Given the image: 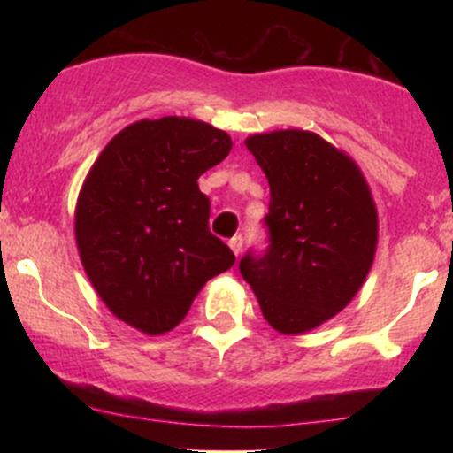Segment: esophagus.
Listing matches in <instances>:
<instances>
[{"label": "esophagus", "instance_id": "obj_1", "mask_svg": "<svg viewBox=\"0 0 453 453\" xmlns=\"http://www.w3.org/2000/svg\"><path fill=\"white\" fill-rule=\"evenodd\" d=\"M227 244H230L232 251L236 253V256H238V253L242 251V236H241V234H236V236H232V238H230V242H227Z\"/></svg>", "mask_w": 453, "mask_h": 453}]
</instances>
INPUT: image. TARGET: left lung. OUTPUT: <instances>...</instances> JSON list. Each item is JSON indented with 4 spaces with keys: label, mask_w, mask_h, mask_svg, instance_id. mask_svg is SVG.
Here are the masks:
<instances>
[{
    "label": "left lung",
    "mask_w": 453,
    "mask_h": 453,
    "mask_svg": "<svg viewBox=\"0 0 453 453\" xmlns=\"http://www.w3.org/2000/svg\"><path fill=\"white\" fill-rule=\"evenodd\" d=\"M270 185L268 247L238 264L274 330H313L351 303L372 266L377 211L353 161L317 134L247 138Z\"/></svg>",
    "instance_id": "left-lung-1"
}]
</instances>
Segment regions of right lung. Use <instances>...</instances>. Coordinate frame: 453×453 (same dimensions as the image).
I'll return each instance as SVG.
<instances>
[{
	"label": "right lung",
	"mask_w": 453,
	"mask_h": 453,
	"mask_svg": "<svg viewBox=\"0 0 453 453\" xmlns=\"http://www.w3.org/2000/svg\"><path fill=\"white\" fill-rule=\"evenodd\" d=\"M226 132L164 117L119 132L93 164L76 204V242L89 280L119 319L164 334L183 321L206 280L234 266L209 227L197 187L227 157Z\"/></svg>",
	"instance_id": "right-lung-1"
}]
</instances>
